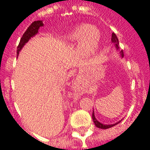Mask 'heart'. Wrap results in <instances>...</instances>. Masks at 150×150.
Instances as JSON below:
<instances>
[{
    "instance_id": "obj_1",
    "label": "heart",
    "mask_w": 150,
    "mask_h": 150,
    "mask_svg": "<svg viewBox=\"0 0 150 150\" xmlns=\"http://www.w3.org/2000/svg\"><path fill=\"white\" fill-rule=\"evenodd\" d=\"M81 38L80 48L83 52L90 54L96 49L100 40V34L96 29L83 25L75 28V30L68 36L71 40H78Z\"/></svg>"
}]
</instances>
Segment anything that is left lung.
Segmentation results:
<instances>
[{
    "mask_svg": "<svg viewBox=\"0 0 150 150\" xmlns=\"http://www.w3.org/2000/svg\"><path fill=\"white\" fill-rule=\"evenodd\" d=\"M112 42L116 44V48L118 49V48H119V47H118V45H119V40H118V38L116 37V35L115 33H112ZM120 54H121L122 57L124 56V52H123V50L120 51ZM92 119H93V121H94L96 126L97 128H99V129H109V128H112V126L116 125L118 124V123H116V124H114V125H103V124L100 123L99 121H98L96 119V117H95L94 116V112H93V113H92Z\"/></svg>",
    "mask_w": 150,
    "mask_h": 150,
    "instance_id": "8db88e82",
    "label": "left lung"
}]
</instances>
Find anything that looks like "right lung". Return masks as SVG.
Here are the masks:
<instances>
[{
  "label": "right lung",
  "mask_w": 150,
  "mask_h": 150,
  "mask_svg": "<svg viewBox=\"0 0 150 150\" xmlns=\"http://www.w3.org/2000/svg\"><path fill=\"white\" fill-rule=\"evenodd\" d=\"M42 25L43 23L42 21H35L28 27L26 31L22 35V37H21V40H20L19 45L18 46V49H17V54L18 55L19 54V51L24 46L25 44L27 42L29 39H30V38H32L33 36H34L35 34H37L38 32L39 28L41 26H42Z\"/></svg>",
  "instance_id": "1"
}]
</instances>
